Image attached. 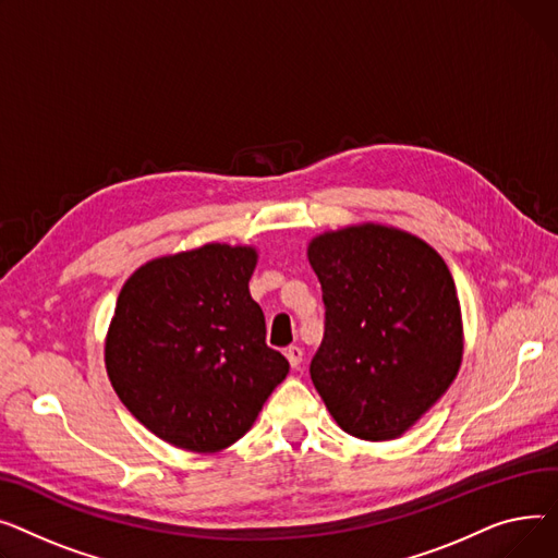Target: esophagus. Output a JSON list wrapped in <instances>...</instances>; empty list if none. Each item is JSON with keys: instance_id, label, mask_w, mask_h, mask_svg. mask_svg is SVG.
I'll return each mask as SVG.
<instances>
[{"instance_id": "obj_1", "label": "esophagus", "mask_w": 558, "mask_h": 558, "mask_svg": "<svg viewBox=\"0 0 558 558\" xmlns=\"http://www.w3.org/2000/svg\"><path fill=\"white\" fill-rule=\"evenodd\" d=\"M286 357L292 369H298L302 365V357H304V351L300 347H288L286 349Z\"/></svg>"}]
</instances>
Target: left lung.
<instances>
[{
  "instance_id": "obj_1",
  "label": "left lung",
  "mask_w": 558,
  "mask_h": 558,
  "mask_svg": "<svg viewBox=\"0 0 558 558\" xmlns=\"http://www.w3.org/2000/svg\"><path fill=\"white\" fill-rule=\"evenodd\" d=\"M306 254L326 306L313 385L344 433L399 439L462 367V308L446 260L380 222L317 234Z\"/></svg>"
}]
</instances>
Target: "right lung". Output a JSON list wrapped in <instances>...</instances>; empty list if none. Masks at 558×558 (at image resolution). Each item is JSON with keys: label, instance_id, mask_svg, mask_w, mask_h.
<instances>
[{"label": "right lung", "instance_id": "add662e5", "mask_svg": "<svg viewBox=\"0 0 558 558\" xmlns=\"http://www.w3.org/2000/svg\"><path fill=\"white\" fill-rule=\"evenodd\" d=\"M256 260L252 245L207 243L148 260L119 292L108 378L130 414L175 448L236 444L288 376L250 294Z\"/></svg>", "mask_w": 558, "mask_h": 558}]
</instances>
